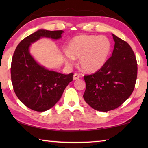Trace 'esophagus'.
Segmentation results:
<instances>
[{
    "label": "esophagus",
    "mask_w": 148,
    "mask_h": 148,
    "mask_svg": "<svg viewBox=\"0 0 148 148\" xmlns=\"http://www.w3.org/2000/svg\"><path fill=\"white\" fill-rule=\"evenodd\" d=\"M79 77H80V76H79V75L78 74H77V73L74 74V76H73V79H74V80H76V79H79Z\"/></svg>",
    "instance_id": "esophagus-1"
}]
</instances>
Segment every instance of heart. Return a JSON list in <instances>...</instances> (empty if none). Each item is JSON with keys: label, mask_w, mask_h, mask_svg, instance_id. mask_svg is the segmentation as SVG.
Here are the masks:
<instances>
[{"label": "heart", "mask_w": 148, "mask_h": 148, "mask_svg": "<svg viewBox=\"0 0 148 148\" xmlns=\"http://www.w3.org/2000/svg\"><path fill=\"white\" fill-rule=\"evenodd\" d=\"M112 43L107 37L97 35L82 34L75 36L69 42L64 52L66 64L73 63L79 58V64L84 71L94 73L106 64L111 53Z\"/></svg>", "instance_id": "heart-1"}]
</instances>
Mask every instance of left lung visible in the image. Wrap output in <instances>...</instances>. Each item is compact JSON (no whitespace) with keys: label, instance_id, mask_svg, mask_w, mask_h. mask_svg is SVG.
<instances>
[{"label":"left lung","instance_id":"left-lung-1","mask_svg":"<svg viewBox=\"0 0 148 148\" xmlns=\"http://www.w3.org/2000/svg\"><path fill=\"white\" fill-rule=\"evenodd\" d=\"M112 34L115 42L112 56L101 69L93 74L84 76L85 101L101 112L121 106L131 96L137 77V62L131 46Z\"/></svg>","mask_w":148,"mask_h":148}]
</instances>
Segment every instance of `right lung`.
Returning a JSON list of instances; mask_svg holds the SVG:
<instances>
[{
    "label": "right lung",
    "instance_id": "1",
    "mask_svg": "<svg viewBox=\"0 0 148 148\" xmlns=\"http://www.w3.org/2000/svg\"><path fill=\"white\" fill-rule=\"evenodd\" d=\"M63 32L38 30L21 41L14 51L11 64L14 92L22 103L34 111L44 112L53 107L72 81L74 74H63L45 68L31 56L29 47L41 38L60 39Z\"/></svg>",
    "mask_w": 148,
    "mask_h": 148
}]
</instances>
